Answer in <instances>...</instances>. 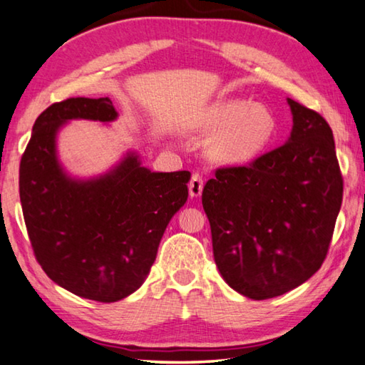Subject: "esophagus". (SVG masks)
Listing matches in <instances>:
<instances>
[{
  "instance_id": "obj_1",
  "label": "esophagus",
  "mask_w": 365,
  "mask_h": 365,
  "mask_svg": "<svg viewBox=\"0 0 365 365\" xmlns=\"http://www.w3.org/2000/svg\"><path fill=\"white\" fill-rule=\"evenodd\" d=\"M202 189H204V178H202L200 173H192L189 181V192L192 197H197L202 194Z\"/></svg>"
}]
</instances>
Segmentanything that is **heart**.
Segmentation results:
<instances>
[{
	"label": "heart",
	"instance_id": "heart-1",
	"mask_svg": "<svg viewBox=\"0 0 365 365\" xmlns=\"http://www.w3.org/2000/svg\"><path fill=\"white\" fill-rule=\"evenodd\" d=\"M194 129L200 133L222 129L208 145V155L220 163L241 165L254 160L270 142L274 119L265 106L231 98L210 106Z\"/></svg>",
	"mask_w": 365,
	"mask_h": 365
}]
</instances>
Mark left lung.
Here are the masks:
<instances>
[{"label":"left lung","mask_w":365,"mask_h":365,"mask_svg":"<svg viewBox=\"0 0 365 365\" xmlns=\"http://www.w3.org/2000/svg\"><path fill=\"white\" fill-rule=\"evenodd\" d=\"M288 142L208 179L202 205L213 257L232 289L262 301L297 288L324 264L343 200L331 128L288 98Z\"/></svg>","instance_id":"8db88e82"}]
</instances>
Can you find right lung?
<instances>
[{
	"instance_id": "1",
	"label": "right lung",
	"mask_w": 365,
	"mask_h": 365,
	"mask_svg": "<svg viewBox=\"0 0 365 365\" xmlns=\"http://www.w3.org/2000/svg\"><path fill=\"white\" fill-rule=\"evenodd\" d=\"M108 97L68 98L41 113L19 166V195L35 259L76 296L116 302L140 288L161 236L186 204L189 171L152 173L134 153L91 181L66 176L56 133L69 119L113 121Z\"/></svg>"
}]
</instances>
